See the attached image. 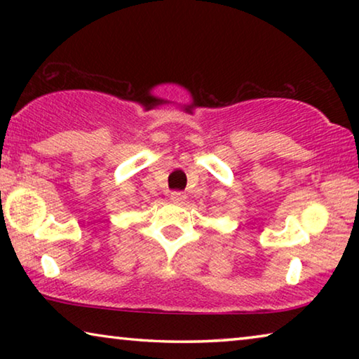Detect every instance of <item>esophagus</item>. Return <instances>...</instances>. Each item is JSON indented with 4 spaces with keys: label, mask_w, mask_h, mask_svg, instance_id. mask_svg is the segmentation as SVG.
I'll return each mask as SVG.
<instances>
[{
    "label": "esophagus",
    "mask_w": 359,
    "mask_h": 359,
    "mask_svg": "<svg viewBox=\"0 0 359 359\" xmlns=\"http://www.w3.org/2000/svg\"><path fill=\"white\" fill-rule=\"evenodd\" d=\"M187 199V194L182 193V191H172L171 193V201L172 203H177V204H182Z\"/></svg>",
    "instance_id": "34e87169"
}]
</instances>
